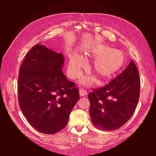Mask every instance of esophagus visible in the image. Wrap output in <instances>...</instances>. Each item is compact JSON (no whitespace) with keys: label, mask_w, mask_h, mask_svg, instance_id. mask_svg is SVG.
<instances>
[{"label":"esophagus","mask_w":156,"mask_h":156,"mask_svg":"<svg viewBox=\"0 0 156 156\" xmlns=\"http://www.w3.org/2000/svg\"><path fill=\"white\" fill-rule=\"evenodd\" d=\"M87 92L85 90H84L81 89L79 90V95H80V96H81V97L85 96H87Z\"/></svg>","instance_id":"1"}]
</instances>
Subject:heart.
Returning a JSON list of instances; mask_svg holds the SVG:
<instances>
[{
  "instance_id": "heart-1",
  "label": "heart",
  "mask_w": 156,
  "mask_h": 156,
  "mask_svg": "<svg viewBox=\"0 0 156 156\" xmlns=\"http://www.w3.org/2000/svg\"><path fill=\"white\" fill-rule=\"evenodd\" d=\"M87 56L94 60L90 68L91 72L95 74L101 81L110 80L123 69L126 63V56L120 51L115 50L105 45H98L91 49ZM85 66L84 60L77 53L70 55L68 65V73L69 77L75 79L79 76L81 71ZM94 79L84 78L82 83L90 85Z\"/></svg>"
}]
</instances>
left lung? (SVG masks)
<instances>
[{
    "label": "left lung",
    "instance_id": "8db88e82",
    "mask_svg": "<svg viewBox=\"0 0 156 156\" xmlns=\"http://www.w3.org/2000/svg\"><path fill=\"white\" fill-rule=\"evenodd\" d=\"M139 94V75L131 60L124 72L107 85L89 94L92 123L104 131L120 128L133 115Z\"/></svg>",
    "mask_w": 156,
    "mask_h": 156
}]
</instances>
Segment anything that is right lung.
<instances>
[{"label":"right lung","instance_id":"obj_1","mask_svg":"<svg viewBox=\"0 0 156 156\" xmlns=\"http://www.w3.org/2000/svg\"><path fill=\"white\" fill-rule=\"evenodd\" d=\"M62 53L37 44L26 55L18 79L19 103L36 130L54 134L67 125L79 99L77 88L63 73Z\"/></svg>","mask_w":156,"mask_h":156}]
</instances>
